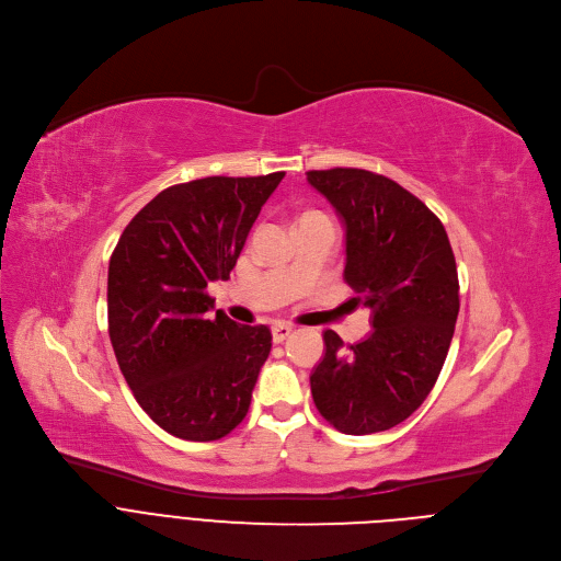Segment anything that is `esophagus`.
<instances>
[{
	"label": "esophagus",
	"mask_w": 561,
	"mask_h": 561,
	"mask_svg": "<svg viewBox=\"0 0 561 561\" xmlns=\"http://www.w3.org/2000/svg\"><path fill=\"white\" fill-rule=\"evenodd\" d=\"M290 333H293V327H288V324H275V327H273V342H275V344H282Z\"/></svg>",
	"instance_id": "esophagus-1"
}]
</instances>
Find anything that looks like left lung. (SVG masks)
I'll list each match as a JSON object with an SVG mask.
<instances>
[{
  "mask_svg": "<svg viewBox=\"0 0 561 561\" xmlns=\"http://www.w3.org/2000/svg\"><path fill=\"white\" fill-rule=\"evenodd\" d=\"M306 180L346 228L351 301L373 312V333L348 348L335 331L324 333L312 402L346 435L388 431L424 404L448 355L459 312L448 234L422 199L383 175L331 169Z\"/></svg>",
  "mask_w": 561,
  "mask_h": 561,
  "instance_id": "obj_1",
  "label": "left lung"
}]
</instances>
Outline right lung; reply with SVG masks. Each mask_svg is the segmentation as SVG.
<instances>
[{
    "instance_id": "1",
    "label": "right lung",
    "mask_w": 561,
    "mask_h": 561,
    "mask_svg": "<svg viewBox=\"0 0 561 561\" xmlns=\"http://www.w3.org/2000/svg\"><path fill=\"white\" fill-rule=\"evenodd\" d=\"M286 173L204 178L152 197L108 264V335L137 404L188 442L228 435L249 413L271 329L242 327L206 293L228 279Z\"/></svg>"
}]
</instances>
